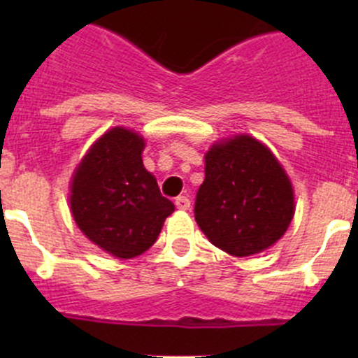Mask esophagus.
Returning a JSON list of instances; mask_svg holds the SVG:
<instances>
[{"label":"esophagus","mask_w":358,"mask_h":358,"mask_svg":"<svg viewBox=\"0 0 358 358\" xmlns=\"http://www.w3.org/2000/svg\"><path fill=\"white\" fill-rule=\"evenodd\" d=\"M175 204H176V208L182 209V211H187V209H190V199L187 196L176 197Z\"/></svg>","instance_id":"obj_1"}]
</instances>
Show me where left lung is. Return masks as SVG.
<instances>
[{
    "label": "left lung",
    "mask_w": 358,
    "mask_h": 358,
    "mask_svg": "<svg viewBox=\"0 0 358 358\" xmlns=\"http://www.w3.org/2000/svg\"><path fill=\"white\" fill-rule=\"evenodd\" d=\"M204 159L194 215L209 243L239 258L273 246L294 215L289 176L277 157L252 136L236 135Z\"/></svg>",
    "instance_id": "obj_1"
}]
</instances>
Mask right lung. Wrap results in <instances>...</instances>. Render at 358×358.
Returning a JSON list of instances; mask_svg holds the SVG:
<instances>
[{"instance_id":"obj_1","label":"right lung","mask_w":358,"mask_h":358,"mask_svg":"<svg viewBox=\"0 0 358 358\" xmlns=\"http://www.w3.org/2000/svg\"><path fill=\"white\" fill-rule=\"evenodd\" d=\"M143 147L138 133L112 128L83 157L71 183V211L81 232L121 259L145 252L175 211L143 168Z\"/></svg>"}]
</instances>
